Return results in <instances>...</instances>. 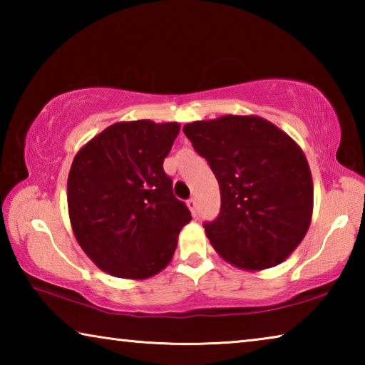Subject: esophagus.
Returning <instances> with one entry per match:
<instances>
[{
  "mask_svg": "<svg viewBox=\"0 0 365 365\" xmlns=\"http://www.w3.org/2000/svg\"><path fill=\"white\" fill-rule=\"evenodd\" d=\"M188 207H190L191 214L196 215V212H197V202H196V197H191V200L188 201Z\"/></svg>",
  "mask_w": 365,
  "mask_h": 365,
  "instance_id": "esophagus-1",
  "label": "esophagus"
}]
</instances>
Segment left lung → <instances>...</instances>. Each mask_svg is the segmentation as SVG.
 I'll return each mask as SVG.
<instances>
[{
  "label": "left lung",
  "mask_w": 365,
  "mask_h": 365,
  "mask_svg": "<svg viewBox=\"0 0 365 365\" xmlns=\"http://www.w3.org/2000/svg\"><path fill=\"white\" fill-rule=\"evenodd\" d=\"M183 132L219 182L220 212L205 222L214 250L245 270L285 261L312 217V177L301 148L257 115L197 120Z\"/></svg>",
  "instance_id": "left-lung-1"
}]
</instances>
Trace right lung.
<instances>
[{
    "label": "right lung",
    "instance_id": "add662e5",
    "mask_svg": "<svg viewBox=\"0 0 365 365\" xmlns=\"http://www.w3.org/2000/svg\"><path fill=\"white\" fill-rule=\"evenodd\" d=\"M178 132L177 122H117L73 158L67 178L72 230L85 255L110 275H156L191 220L163 168Z\"/></svg>",
    "mask_w": 365,
    "mask_h": 365
}]
</instances>
